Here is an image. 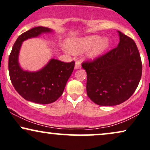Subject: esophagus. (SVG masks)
Masks as SVG:
<instances>
[{
  "mask_svg": "<svg viewBox=\"0 0 150 150\" xmlns=\"http://www.w3.org/2000/svg\"><path fill=\"white\" fill-rule=\"evenodd\" d=\"M81 67H82V66H81V62L80 61H77L75 65V69H79V68H80Z\"/></svg>",
  "mask_w": 150,
  "mask_h": 150,
  "instance_id": "34e87169",
  "label": "esophagus"
}]
</instances>
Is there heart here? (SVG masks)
<instances>
[{
	"label": "heart",
	"mask_w": 150,
	"mask_h": 150,
	"mask_svg": "<svg viewBox=\"0 0 150 150\" xmlns=\"http://www.w3.org/2000/svg\"><path fill=\"white\" fill-rule=\"evenodd\" d=\"M109 45V40L108 38L101 40V38L98 35L88 36L77 40H69L68 42V47L73 53L84 51L94 46L89 54V56L91 58H95L101 54L105 50H107Z\"/></svg>",
	"instance_id": "b5f03b06"
}]
</instances>
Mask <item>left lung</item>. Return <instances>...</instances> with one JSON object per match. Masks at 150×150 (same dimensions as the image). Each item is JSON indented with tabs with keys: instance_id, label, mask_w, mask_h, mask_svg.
Returning <instances> with one entry per match:
<instances>
[{
	"instance_id": "1",
	"label": "left lung",
	"mask_w": 150,
	"mask_h": 150,
	"mask_svg": "<svg viewBox=\"0 0 150 150\" xmlns=\"http://www.w3.org/2000/svg\"><path fill=\"white\" fill-rule=\"evenodd\" d=\"M119 32L118 46L93 60L82 62L86 93L96 104L112 106L128 100L140 82L142 61L136 42Z\"/></svg>"
}]
</instances>
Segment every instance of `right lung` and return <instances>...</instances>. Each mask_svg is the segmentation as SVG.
Returning <instances> with one entry per match:
<instances>
[{"mask_svg":"<svg viewBox=\"0 0 150 150\" xmlns=\"http://www.w3.org/2000/svg\"><path fill=\"white\" fill-rule=\"evenodd\" d=\"M51 31L46 27L38 26L24 32L14 42L9 57L8 69L12 85L23 98L35 103L49 104L56 101L62 95L75 67V61L66 63L53 59L37 72L24 71L20 68L18 56L23 41Z\"/></svg>","mask_w":150,"mask_h":150,"instance_id":"add662e5","label":"right lung"}]
</instances>
